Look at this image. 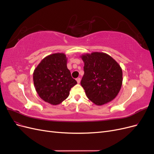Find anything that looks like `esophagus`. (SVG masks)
Returning <instances> with one entry per match:
<instances>
[{"label": "esophagus", "mask_w": 154, "mask_h": 154, "mask_svg": "<svg viewBox=\"0 0 154 154\" xmlns=\"http://www.w3.org/2000/svg\"><path fill=\"white\" fill-rule=\"evenodd\" d=\"M80 81H81V79H80V78H76V82H77V83H80Z\"/></svg>", "instance_id": "obj_1"}]
</instances>
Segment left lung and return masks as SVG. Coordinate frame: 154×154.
Returning a JSON list of instances; mask_svg holds the SVG:
<instances>
[{
  "mask_svg": "<svg viewBox=\"0 0 154 154\" xmlns=\"http://www.w3.org/2000/svg\"><path fill=\"white\" fill-rule=\"evenodd\" d=\"M84 62L81 85L87 97L96 105L109 103L122 88V67L110 55L93 52L80 57Z\"/></svg>",
  "mask_w": 154,
  "mask_h": 154,
  "instance_id": "1",
  "label": "left lung"
}]
</instances>
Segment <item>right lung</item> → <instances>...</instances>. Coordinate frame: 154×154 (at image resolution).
<instances>
[{
    "instance_id": "right-lung-1",
    "label": "right lung",
    "mask_w": 154,
    "mask_h": 154,
    "mask_svg": "<svg viewBox=\"0 0 154 154\" xmlns=\"http://www.w3.org/2000/svg\"><path fill=\"white\" fill-rule=\"evenodd\" d=\"M67 58L62 53L50 54L42 60L33 72L35 90L41 99L57 105L69 95L77 82L67 67Z\"/></svg>"
}]
</instances>
